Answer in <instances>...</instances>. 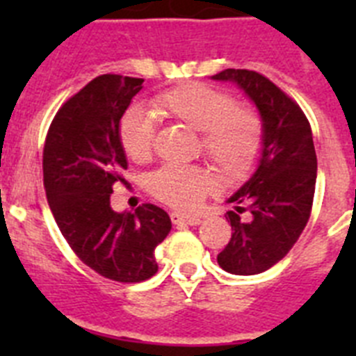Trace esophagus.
Masks as SVG:
<instances>
[{"mask_svg":"<svg viewBox=\"0 0 356 356\" xmlns=\"http://www.w3.org/2000/svg\"><path fill=\"white\" fill-rule=\"evenodd\" d=\"M171 221L175 225H188V226H197L201 222L200 216H191V213L184 212H172L171 213Z\"/></svg>","mask_w":356,"mask_h":356,"instance_id":"1","label":"esophagus"}]
</instances>
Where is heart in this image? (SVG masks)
<instances>
[{"instance_id": "b5f03b06", "label": "heart", "mask_w": 356, "mask_h": 356, "mask_svg": "<svg viewBox=\"0 0 356 356\" xmlns=\"http://www.w3.org/2000/svg\"><path fill=\"white\" fill-rule=\"evenodd\" d=\"M153 106L163 118L201 131V149L226 180H242L254 169L262 151V121L253 110L207 83L178 85L159 94ZM119 140L134 162H146L153 151L155 122L146 110L134 106L119 122ZM213 178L200 165L168 163L149 176V191L178 209H193L212 191Z\"/></svg>"}]
</instances>
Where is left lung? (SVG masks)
I'll list each match as a JSON object with an SVG mask.
<instances>
[{"mask_svg":"<svg viewBox=\"0 0 356 356\" xmlns=\"http://www.w3.org/2000/svg\"><path fill=\"white\" fill-rule=\"evenodd\" d=\"M216 81H232L262 119V151L253 175L228 197L232 238L217 264L232 275H259L284 259L310 217L317 156L303 110L271 80L248 69H225ZM247 207H244L243 205ZM248 210V216L240 213Z\"/></svg>","mask_w":356,"mask_h":356,"instance_id":"obj_1","label":"left lung"}]
</instances>
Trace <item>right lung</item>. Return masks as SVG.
<instances>
[{
    "label": "right lung",
    "mask_w": 356,
    "mask_h": 356,
    "mask_svg": "<svg viewBox=\"0 0 356 356\" xmlns=\"http://www.w3.org/2000/svg\"><path fill=\"white\" fill-rule=\"evenodd\" d=\"M143 78L103 74L64 103L44 144L42 171L49 209L78 259L97 275L137 284L159 271L155 248L171 232L160 207L115 212L110 194L127 184L119 122Z\"/></svg>",
    "instance_id": "1"
}]
</instances>
